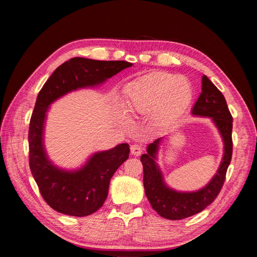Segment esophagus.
I'll return each mask as SVG.
<instances>
[{
  "instance_id": "esophagus-1",
  "label": "esophagus",
  "mask_w": 257,
  "mask_h": 257,
  "mask_svg": "<svg viewBox=\"0 0 257 257\" xmlns=\"http://www.w3.org/2000/svg\"><path fill=\"white\" fill-rule=\"evenodd\" d=\"M130 152H132V154L134 156H138L142 154L143 147L138 144H134V145H132V147H130Z\"/></svg>"
}]
</instances>
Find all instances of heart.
Listing matches in <instances>:
<instances>
[{"label":"heart","mask_w":257,"mask_h":257,"mask_svg":"<svg viewBox=\"0 0 257 257\" xmlns=\"http://www.w3.org/2000/svg\"><path fill=\"white\" fill-rule=\"evenodd\" d=\"M193 97V88L184 77L153 72L134 82L127 90L124 106L133 113H147L158 106V119L181 112Z\"/></svg>","instance_id":"1"}]
</instances>
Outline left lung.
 Masks as SVG:
<instances>
[{
    "label": "left lung",
    "mask_w": 257,
    "mask_h": 257,
    "mask_svg": "<svg viewBox=\"0 0 257 257\" xmlns=\"http://www.w3.org/2000/svg\"><path fill=\"white\" fill-rule=\"evenodd\" d=\"M194 115L210 116L219 128L224 142V154L217 173L210 184L194 193H178L165 186L162 175L155 163L161 138L147 147L141 156L144 169L145 194L153 210L169 220H181L197 214L214 202L224 184L225 175L232 156V115L223 94L206 76L202 77V93L193 107Z\"/></svg>",
    "instance_id": "8db88e82"
}]
</instances>
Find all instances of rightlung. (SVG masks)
<instances>
[{
	"mask_svg": "<svg viewBox=\"0 0 257 257\" xmlns=\"http://www.w3.org/2000/svg\"><path fill=\"white\" fill-rule=\"evenodd\" d=\"M125 61L72 58L61 64L42 87L30 118L29 168L44 201L60 213L72 216L93 214L107 197L108 185L129 158L127 143L94 154L80 170L68 172L52 165L43 147V127L49 105L71 90L94 86L132 67Z\"/></svg>",
	"mask_w": 257,
	"mask_h": 257,
	"instance_id": "right-lung-1",
	"label": "right lung"
}]
</instances>
